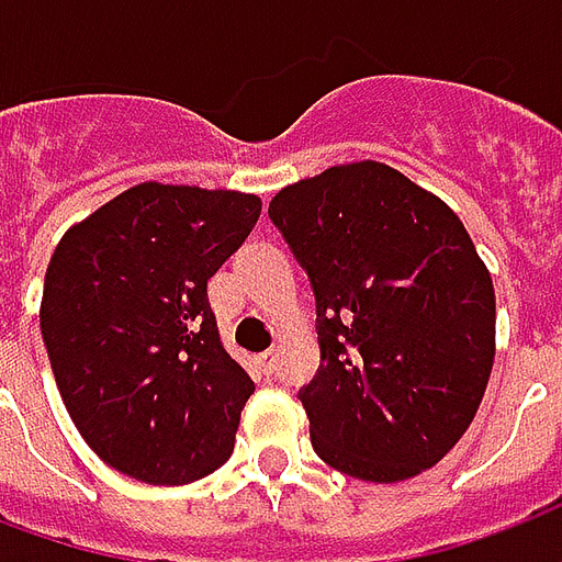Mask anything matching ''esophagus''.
Masks as SVG:
<instances>
[{
    "instance_id": "esophagus-1",
    "label": "esophagus",
    "mask_w": 562,
    "mask_h": 562,
    "mask_svg": "<svg viewBox=\"0 0 562 562\" xmlns=\"http://www.w3.org/2000/svg\"><path fill=\"white\" fill-rule=\"evenodd\" d=\"M276 359H278L276 350H266V353L257 356V362H260V368H263L266 374H272V371H276Z\"/></svg>"
}]
</instances>
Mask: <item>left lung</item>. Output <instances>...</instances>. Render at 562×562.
I'll return each instance as SVG.
<instances>
[{"mask_svg":"<svg viewBox=\"0 0 562 562\" xmlns=\"http://www.w3.org/2000/svg\"><path fill=\"white\" fill-rule=\"evenodd\" d=\"M269 218L308 269L321 368L299 392L338 473L392 485L443 461L494 368V284L461 218L380 161L281 188Z\"/></svg>","mask_w":562,"mask_h":562,"instance_id":"left-lung-1","label":"left lung"}]
</instances>
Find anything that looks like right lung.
I'll return each mask as SVG.
<instances>
[{"instance_id":"right-lung-1","label":"right lung","mask_w":562,"mask_h":562,"mask_svg":"<svg viewBox=\"0 0 562 562\" xmlns=\"http://www.w3.org/2000/svg\"><path fill=\"white\" fill-rule=\"evenodd\" d=\"M260 206L245 191L140 182L56 245L41 335L77 431L119 473L188 485L233 454L254 383L221 341L206 281Z\"/></svg>"}]
</instances>
